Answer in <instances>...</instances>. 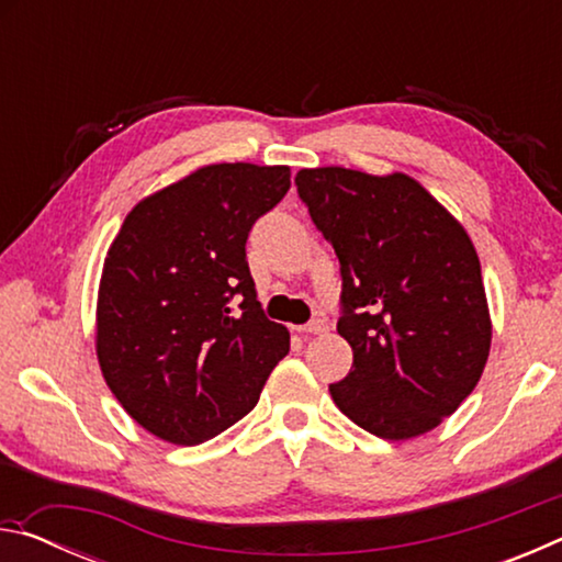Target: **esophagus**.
Segmentation results:
<instances>
[{
    "label": "esophagus",
    "mask_w": 562,
    "mask_h": 562,
    "mask_svg": "<svg viewBox=\"0 0 562 562\" xmlns=\"http://www.w3.org/2000/svg\"><path fill=\"white\" fill-rule=\"evenodd\" d=\"M294 329H297L300 335H322V331H327V322L322 317H315V319H310L307 325H300Z\"/></svg>",
    "instance_id": "34e87169"
}]
</instances>
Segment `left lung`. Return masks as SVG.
Here are the masks:
<instances>
[{
	"label": "left lung",
	"mask_w": 562,
	"mask_h": 562,
	"mask_svg": "<svg viewBox=\"0 0 562 562\" xmlns=\"http://www.w3.org/2000/svg\"><path fill=\"white\" fill-rule=\"evenodd\" d=\"M294 186L339 258L337 331L355 361L331 398L379 439L431 431L473 392L491 349L471 237L404 173L304 168Z\"/></svg>",
	"instance_id": "obj_1"
}]
</instances>
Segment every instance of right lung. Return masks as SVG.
<instances>
[{
    "instance_id": "1",
    "label": "right lung",
    "mask_w": 562,
    "mask_h": 562,
    "mask_svg": "<svg viewBox=\"0 0 562 562\" xmlns=\"http://www.w3.org/2000/svg\"><path fill=\"white\" fill-rule=\"evenodd\" d=\"M288 190V166H205L140 201L111 243L99 364L128 416L158 439L195 446L240 422L290 351L245 258L255 221Z\"/></svg>"
}]
</instances>
